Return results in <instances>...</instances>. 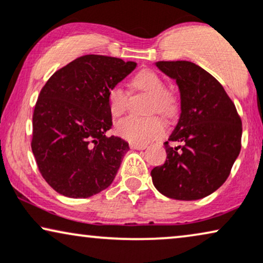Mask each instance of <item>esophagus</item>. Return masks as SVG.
<instances>
[{"label": "esophagus", "instance_id": "obj_1", "mask_svg": "<svg viewBox=\"0 0 263 263\" xmlns=\"http://www.w3.org/2000/svg\"><path fill=\"white\" fill-rule=\"evenodd\" d=\"M129 146H131L132 149H136V150L146 149V144H138V143H129Z\"/></svg>", "mask_w": 263, "mask_h": 263}]
</instances>
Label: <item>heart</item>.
I'll return each mask as SVG.
<instances>
[{
    "label": "heart",
    "mask_w": 263,
    "mask_h": 263,
    "mask_svg": "<svg viewBox=\"0 0 263 263\" xmlns=\"http://www.w3.org/2000/svg\"><path fill=\"white\" fill-rule=\"evenodd\" d=\"M132 86L136 90L143 91L152 96L148 107V113H159L163 117H172L176 114L178 104L172 93L167 91L162 78L153 71H142L132 80ZM108 109L113 118H120L127 110L128 93L124 87L117 85L108 92ZM115 131L121 138L131 143L145 144L162 137L166 131L163 121L157 117H127L119 121Z\"/></svg>",
    "instance_id": "heart-1"
}]
</instances>
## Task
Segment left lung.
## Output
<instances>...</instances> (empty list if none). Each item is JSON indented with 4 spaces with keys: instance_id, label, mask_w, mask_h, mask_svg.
<instances>
[{
    "instance_id": "1",
    "label": "left lung",
    "mask_w": 263,
    "mask_h": 263,
    "mask_svg": "<svg viewBox=\"0 0 263 263\" xmlns=\"http://www.w3.org/2000/svg\"><path fill=\"white\" fill-rule=\"evenodd\" d=\"M156 67L176 80L180 117L168 141L167 159L153 168L157 191L173 199L195 201L225 183L239 155L241 120L221 84L190 61H159Z\"/></svg>"
}]
</instances>
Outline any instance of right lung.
<instances>
[{
  "label": "right lung",
  "instance_id": "add662e5",
  "mask_svg": "<svg viewBox=\"0 0 263 263\" xmlns=\"http://www.w3.org/2000/svg\"><path fill=\"white\" fill-rule=\"evenodd\" d=\"M137 64L84 55L52 74L38 96L31 148L38 170L56 192L87 198L113 183L128 143L110 129L108 92Z\"/></svg>",
  "mask_w": 263,
  "mask_h": 263
}]
</instances>
